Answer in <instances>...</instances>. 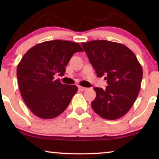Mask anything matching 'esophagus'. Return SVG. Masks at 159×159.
Returning <instances> with one entry per match:
<instances>
[{
  "label": "esophagus",
  "mask_w": 159,
  "mask_h": 159,
  "mask_svg": "<svg viewBox=\"0 0 159 159\" xmlns=\"http://www.w3.org/2000/svg\"><path fill=\"white\" fill-rule=\"evenodd\" d=\"M78 88H79V90L80 91H84V90H87L86 88H84V87H82V86H80V85L78 86Z\"/></svg>",
  "instance_id": "obj_1"
}]
</instances>
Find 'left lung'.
Returning <instances> with one entry per match:
<instances>
[{"label": "left lung", "mask_w": 159, "mask_h": 159, "mask_svg": "<svg viewBox=\"0 0 159 159\" xmlns=\"http://www.w3.org/2000/svg\"><path fill=\"white\" fill-rule=\"evenodd\" d=\"M97 77H105V90L94 88L96 97L93 109L102 118L114 120L129 111L138 97L143 69L131 50L121 43L108 40L82 43Z\"/></svg>", "instance_id": "obj_1"}]
</instances>
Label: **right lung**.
<instances>
[{"label": "right lung", "mask_w": 159, "mask_h": 159, "mask_svg": "<svg viewBox=\"0 0 159 159\" xmlns=\"http://www.w3.org/2000/svg\"><path fill=\"white\" fill-rule=\"evenodd\" d=\"M81 45L67 40L45 41L30 48L17 66L19 90L26 105L40 118L59 116L77 92L76 85H66L54 79L64 76L66 66Z\"/></svg>", "instance_id": "1"}]
</instances>
